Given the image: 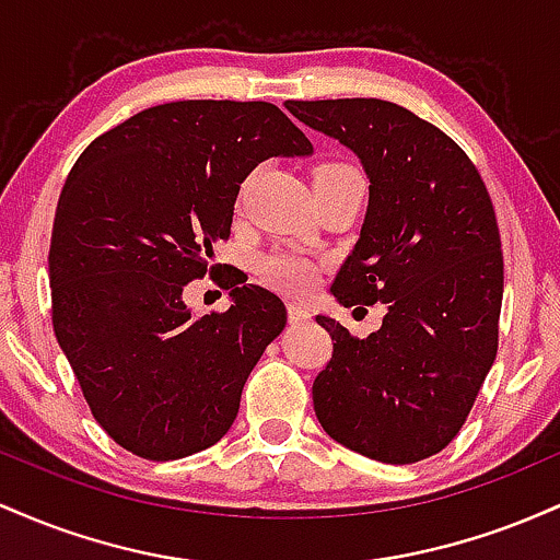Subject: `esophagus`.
<instances>
[{
  "instance_id": "esophagus-1",
  "label": "esophagus",
  "mask_w": 560,
  "mask_h": 560,
  "mask_svg": "<svg viewBox=\"0 0 560 560\" xmlns=\"http://www.w3.org/2000/svg\"><path fill=\"white\" fill-rule=\"evenodd\" d=\"M287 316H289V324H305V320H311V311L292 302V305L287 307Z\"/></svg>"
}]
</instances>
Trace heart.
Wrapping results in <instances>:
<instances>
[{
  "instance_id": "obj_1",
  "label": "heart",
  "mask_w": 560,
  "mask_h": 560,
  "mask_svg": "<svg viewBox=\"0 0 560 560\" xmlns=\"http://www.w3.org/2000/svg\"><path fill=\"white\" fill-rule=\"evenodd\" d=\"M350 173L358 171L347 163H324L316 171V178H342L350 176ZM260 276L279 292L302 294L316 284V266L311 260L300 258V255L273 253L260 260Z\"/></svg>"
}]
</instances>
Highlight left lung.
Here are the masks:
<instances>
[{
  "instance_id": "obj_1",
  "label": "left lung",
  "mask_w": 560,
  "mask_h": 560,
  "mask_svg": "<svg viewBox=\"0 0 560 560\" xmlns=\"http://www.w3.org/2000/svg\"><path fill=\"white\" fill-rule=\"evenodd\" d=\"M305 126L361 158L369 210L331 292L345 307L384 302L382 329L329 331L313 408L339 445L416 464L455 440L498 355L503 249L490 191L445 131L395 102H287Z\"/></svg>"
}]
</instances>
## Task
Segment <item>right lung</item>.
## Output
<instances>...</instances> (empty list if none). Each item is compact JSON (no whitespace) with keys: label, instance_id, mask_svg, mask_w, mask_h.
I'll return each mask as SVG.
<instances>
[{"label":"right lung","instance_id":"add662e5","mask_svg":"<svg viewBox=\"0 0 560 560\" xmlns=\"http://www.w3.org/2000/svg\"><path fill=\"white\" fill-rule=\"evenodd\" d=\"M313 144L271 102L184 100L141 110L75 160L49 244L55 337L92 416L128 453L176 460L215 445L287 324L284 302L226 271L234 305L197 318L240 186Z\"/></svg>","mask_w":560,"mask_h":560}]
</instances>
